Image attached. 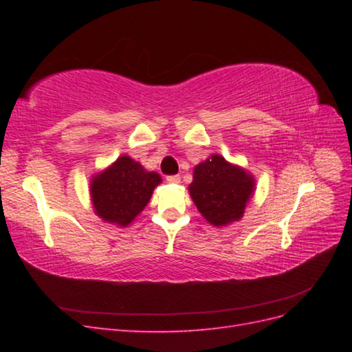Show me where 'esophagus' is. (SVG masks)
I'll use <instances>...</instances> for the list:
<instances>
[{
    "label": "esophagus",
    "instance_id": "esophagus-1",
    "mask_svg": "<svg viewBox=\"0 0 352 352\" xmlns=\"http://www.w3.org/2000/svg\"><path fill=\"white\" fill-rule=\"evenodd\" d=\"M166 180L168 184H179L180 182V176L179 175H175V176H167Z\"/></svg>",
    "mask_w": 352,
    "mask_h": 352
}]
</instances>
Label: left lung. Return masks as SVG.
<instances>
[{
    "label": "left lung",
    "mask_w": 352,
    "mask_h": 352,
    "mask_svg": "<svg viewBox=\"0 0 352 352\" xmlns=\"http://www.w3.org/2000/svg\"><path fill=\"white\" fill-rule=\"evenodd\" d=\"M188 189L201 216L210 225L221 228L242 219L254 195L255 179L243 167L229 163L220 154H211L194 167Z\"/></svg>",
    "instance_id": "obj_1"
}]
</instances>
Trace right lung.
I'll use <instances>...</instances> for the list:
<instances>
[{"mask_svg":"<svg viewBox=\"0 0 352 352\" xmlns=\"http://www.w3.org/2000/svg\"><path fill=\"white\" fill-rule=\"evenodd\" d=\"M162 176L148 172L129 155H120L91 177L89 195L95 214L110 225L126 228L150 202Z\"/></svg>","mask_w":352,"mask_h":352,"instance_id":"obj_1","label":"right lung"}]
</instances>
